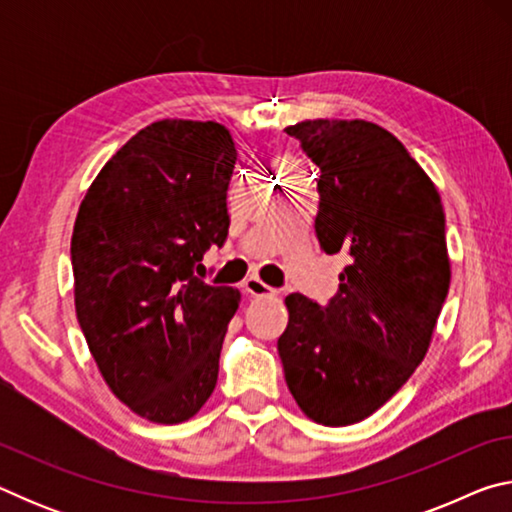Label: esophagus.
Returning <instances> with one entry per match:
<instances>
[{
  "label": "esophagus",
  "instance_id": "34e87169",
  "mask_svg": "<svg viewBox=\"0 0 512 512\" xmlns=\"http://www.w3.org/2000/svg\"><path fill=\"white\" fill-rule=\"evenodd\" d=\"M244 291L248 293V296L253 298H264V296H277V289L268 287V284H264L259 277H248V280L244 282Z\"/></svg>",
  "mask_w": 512,
  "mask_h": 512
}]
</instances>
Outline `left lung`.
<instances>
[{"instance_id": "1", "label": "left lung", "mask_w": 512, "mask_h": 512, "mask_svg": "<svg viewBox=\"0 0 512 512\" xmlns=\"http://www.w3.org/2000/svg\"><path fill=\"white\" fill-rule=\"evenodd\" d=\"M320 169V248L348 266L329 305L287 296L277 339L284 377L309 420H366L427 354L452 280L445 212L433 180L393 133L366 119L284 128Z\"/></svg>"}]
</instances>
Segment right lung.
<instances>
[{"label":"right lung","mask_w":512,"mask_h":512,"mask_svg":"<svg viewBox=\"0 0 512 512\" xmlns=\"http://www.w3.org/2000/svg\"><path fill=\"white\" fill-rule=\"evenodd\" d=\"M235 164L216 121H153L103 164L76 214V318L112 395L151 422L194 418L216 386L241 293L194 266L228 237Z\"/></svg>","instance_id":"add662e5"}]
</instances>
